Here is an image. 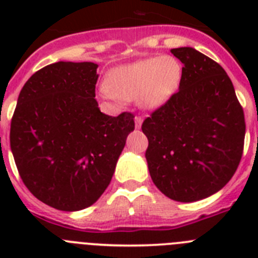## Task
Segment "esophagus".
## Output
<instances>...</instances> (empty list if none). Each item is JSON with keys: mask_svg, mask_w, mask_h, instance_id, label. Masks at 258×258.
I'll return each mask as SVG.
<instances>
[{"mask_svg": "<svg viewBox=\"0 0 258 258\" xmlns=\"http://www.w3.org/2000/svg\"><path fill=\"white\" fill-rule=\"evenodd\" d=\"M134 122H136L137 129H140V127L142 126V122H143L142 116H136V118H134Z\"/></svg>", "mask_w": 258, "mask_h": 258, "instance_id": "1", "label": "esophagus"}]
</instances>
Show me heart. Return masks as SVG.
Wrapping results in <instances>:
<instances>
[{"label":"heart","instance_id":"1","mask_svg":"<svg viewBox=\"0 0 258 258\" xmlns=\"http://www.w3.org/2000/svg\"><path fill=\"white\" fill-rule=\"evenodd\" d=\"M182 64L174 56H151L109 71L102 98L118 103L133 101L146 111H155L169 101L178 90Z\"/></svg>","mask_w":258,"mask_h":258}]
</instances>
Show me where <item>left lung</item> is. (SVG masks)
<instances>
[{
  "mask_svg": "<svg viewBox=\"0 0 258 258\" xmlns=\"http://www.w3.org/2000/svg\"><path fill=\"white\" fill-rule=\"evenodd\" d=\"M182 61L179 90L142 124L152 182L175 202L211 197L231 179L244 146V112L231 80L192 47L172 49Z\"/></svg>",
  "mask_w": 258,
  "mask_h": 258,
  "instance_id": "obj_1",
  "label": "left lung"
}]
</instances>
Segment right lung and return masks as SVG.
Listing matches in <instances>:
<instances>
[{
	"label": "right lung",
	"mask_w": 258,
	"mask_h": 258,
	"mask_svg": "<svg viewBox=\"0 0 258 258\" xmlns=\"http://www.w3.org/2000/svg\"><path fill=\"white\" fill-rule=\"evenodd\" d=\"M98 64L58 61L28 79L18 98L10 147L23 182L59 211L94 204L111 182L134 115H104L95 99Z\"/></svg>",
	"instance_id": "1"
}]
</instances>
